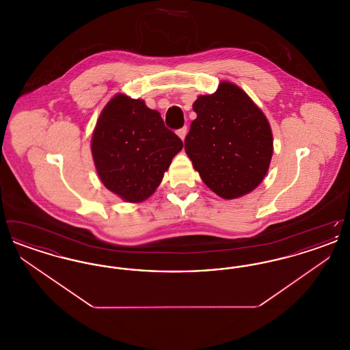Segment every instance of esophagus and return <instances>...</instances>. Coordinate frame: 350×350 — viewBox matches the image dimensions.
<instances>
[{"instance_id": "34e87169", "label": "esophagus", "mask_w": 350, "mask_h": 350, "mask_svg": "<svg viewBox=\"0 0 350 350\" xmlns=\"http://www.w3.org/2000/svg\"><path fill=\"white\" fill-rule=\"evenodd\" d=\"M186 133H187V127L185 126V127H183V129H180L178 131H177V135L183 139V140H185V136H186Z\"/></svg>"}]
</instances>
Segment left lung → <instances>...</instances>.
<instances>
[{
  "label": "left lung",
  "mask_w": 350,
  "mask_h": 350,
  "mask_svg": "<svg viewBox=\"0 0 350 350\" xmlns=\"http://www.w3.org/2000/svg\"><path fill=\"white\" fill-rule=\"evenodd\" d=\"M197 118L185 139V150L202 181L224 200L243 197L267 176L273 135L264 113L234 83L221 81L217 92L193 103Z\"/></svg>",
  "instance_id": "obj_1"
}]
</instances>
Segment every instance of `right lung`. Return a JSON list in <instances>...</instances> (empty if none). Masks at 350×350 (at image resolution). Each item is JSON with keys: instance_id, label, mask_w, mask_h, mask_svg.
I'll use <instances>...</instances> for the list:
<instances>
[{"instance_id": "right-lung-1", "label": "right lung", "mask_w": 350, "mask_h": 350, "mask_svg": "<svg viewBox=\"0 0 350 350\" xmlns=\"http://www.w3.org/2000/svg\"><path fill=\"white\" fill-rule=\"evenodd\" d=\"M183 140L144 100L117 94L102 110L92 154L102 183L126 202H143L161 183Z\"/></svg>"}]
</instances>
